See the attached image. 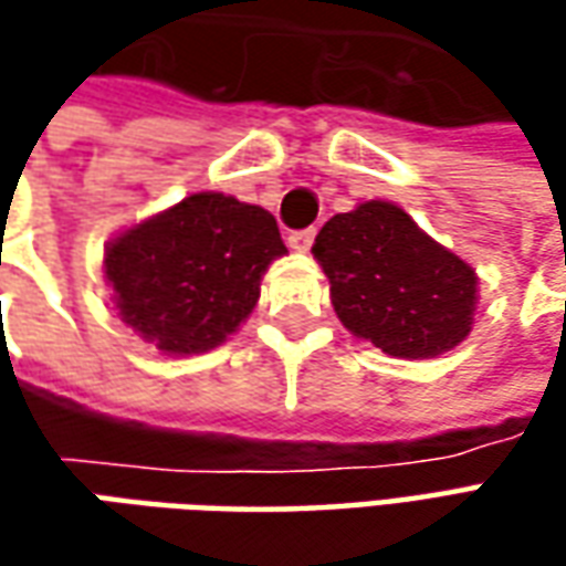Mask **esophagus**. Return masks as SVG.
Masks as SVG:
<instances>
[{"instance_id": "34e87169", "label": "esophagus", "mask_w": 566, "mask_h": 566, "mask_svg": "<svg viewBox=\"0 0 566 566\" xmlns=\"http://www.w3.org/2000/svg\"><path fill=\"white\" fill-rule=\"evenodd\" d=\"M315 242V229H302V232H293L290 235V249L293 251H308Z\"/></svg>"}]
</instances>
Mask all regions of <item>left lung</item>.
Here are the masks:
<instances>
[{
	"mask_svg": "<svg viewBox=\"0 0 566 566\" xmlns=\"http://www.w3.org/2000/svg\"><path fill=\"white\" fill-rule=\"evenodd\" d=\"M312 254L331 280L343 327L394 359H438L475 324L472 264L390 201H361L331 217Z\"/></svg>",
	"mask_w": 566,
	"mask_h": 566,
	"instance_id": "8db88e82",
	"label": "left lung"
}]
</instances>
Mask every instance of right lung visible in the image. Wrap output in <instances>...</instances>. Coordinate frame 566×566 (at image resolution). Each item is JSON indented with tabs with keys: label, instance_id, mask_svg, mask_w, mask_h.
Returning a JSON list of instances; mask_svg holds the SVG:
<instances>
[{
	"label": "right lung",
	"instance_id": "obj_1",
	"mask_svg": "<svg viewBox=\"0 0 566 566\" xmlns=\"http://www.w3.org/2000/svg\"><path fill=\"white\" fill-rule=\"evenodd\" d=\"M283 254L271 210L195 191L113 235L103 273L119 317L144 343L164 356H198L242 327Z\"/></svg>",
	"mask_w": 566,
	"mask_h": 566
}]
</instances>
